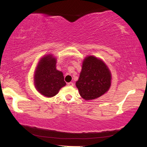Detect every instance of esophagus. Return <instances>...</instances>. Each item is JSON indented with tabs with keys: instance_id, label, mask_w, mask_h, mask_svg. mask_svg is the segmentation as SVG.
<instances>
[{
	"instance_id": "1",
	"label": "esophagus",
	"mask_w": 147,
	"mask_h": 147,
	"mask_svg": "<svg viewBox=\"0 0 147 147\" xmlns=\"http://www.w3.org/2000/svg\"><path fill=\"white\" fill-rule=\"evenodd\" d=\"M67 85H68V86H73V85H74V84H73V83H72V82H69V83H68Z\"/></svg>"
}]
</instances>
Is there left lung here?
Listing matches in <instances>:
<instances>
[{
    "instance_id": "left-lung-1",
    "label": "left lung",
    "mask_w": 147,
    "mask_h": 147,
    "mask_svg": "<svg viewBox=\"0 0 147 147\" xmlns=\"http://www.w3.org/2000/svg\"><path fill=\"white\" fill-rule=\"evenodd\" d=\"M111 81V72L104 62L94 56H88L83 62L76 85L81 96L88 100L98 98L107 92Z\"/></svg>"
}]
</instances>
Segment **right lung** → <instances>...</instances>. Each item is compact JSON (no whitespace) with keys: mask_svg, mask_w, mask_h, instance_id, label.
<instances>
[{"mask_svg":"<svg viewBox=\"0 0 147 147\" xmlns=\"http://www.w3.org/2000/svg\"><path fill=\"white\" fill-rule=\"evenodd\" d=\"M34 82L36 90L47 97L57 95L59 90L66 84L62 72L56 69V59L52 55L45 56L40 61Z\"/></svg>","mask_w":147,"mask_h":147,"instance_id":"right-lung-1","label":"right lung"}]
</instances>
